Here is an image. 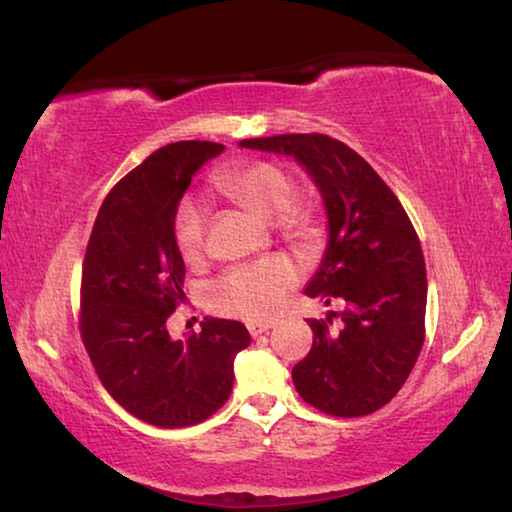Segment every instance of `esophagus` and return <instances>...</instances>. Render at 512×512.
<instances>
[{
	"mask_svg": "<svg viewBox=\"0 0 512 512\" xmlns=\"http://www.w3.org/2000/svg\"><path fill=\"white\" fill-rule=\"evenodd\" d=\"M247 329L251 333V338H258V335L272 331L274 329V322H251Z\"/></svg>",
	"mask_w": 512,
	"mask_h": 512,
	"instance_id": "1",
	"label": "esophagus"
}]
</instances>
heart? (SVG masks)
I'll return each mask as SVG.
<instances>
[{
	"mask_svg": "<svg viewBox=\"0 0 512 512\" xmlns=\"http://www.w3.org/2000/svg\"><path fill=\"white\" fill-rule=\"evenodd\" d=\"M213 188L220 195L247 208L265 222L276 220V229L297 242H308L317 231L311 206L295 201L297 186L286 167L270 161H251L217 172ZM208 208L199 199H183L174 213L172 233L181 258L186 263L199 261L204 251ZM297 267L286 258L240 265L217 279L208 290L213 311L242 320H267L281 311L288 292L297 286Z\"/></svg>",
	"mask_w": 512,
	"mask_h": 512,
	"instance_id": "b5f03b06",
	"label": "heart"
}]
</instances>
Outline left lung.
Segmentation results:
<instances>
[{"mask_svg": "<svg viewBox=\"0 0 512 512\" xmlns=\"http://www.w3.org/2000/svg\"><path fill=\"white\" fill-rule=\"evenodd\" d=\"M240 147L295 158L311 174L329 217V245L306 295L345 308L308 320L313 347L292 367L295 388L326 415H370L401 390L424 345L420 238L395 192L345 142L286 133L240 140ZM331 316L341 317L335 330Z\"/></svg>", "mask_w": 512, "mask_h": 512, "instance_id": "left-lung-1", "label": "left lung"}]
</instances>
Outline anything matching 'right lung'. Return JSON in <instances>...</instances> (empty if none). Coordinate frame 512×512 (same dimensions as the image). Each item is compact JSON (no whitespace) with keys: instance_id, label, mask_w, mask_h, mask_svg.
<instances>
[{"instance_id":"obj_1","label":"right lung","mask_w":512,"mask_h":512,"mask_svg":"<svg viewBox=\"0 0 512 512\" xmlns=\"http://www.w3.org/2000/svg\"><path fill=\"white\" fill-rule=\"evenodd\" d=\"M220 142L181 140L145 158L108 192L81 272V338L117 404L138 420L179 429L211 417L233 388V358L249 347L236 320L206 317L174 340L167 317L183 299L186 265L172 233L183 192Z\"/></svg>"}]
</instances>
